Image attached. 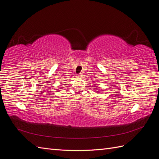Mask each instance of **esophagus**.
<instances>
[{
    "label": "esophagus",
    "instance_id": "34e87169",
    "mask_svg": "<svg viewBox=\"0 0 159 159\" xmlns=\"http://www.w3.org/2000/svg\"><path fill=\"white\" fill-rule=\"evenodd\" d=\"M82 76H83V74H77V75H76V77H78V78H81V77H82Z\"/></svg>",
    "mask_w": 159,
    "mask_h": 159
}]
</instances>
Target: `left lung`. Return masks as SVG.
<instances>
[{"instance_id":"1","label":"left lung","mask_w":159,"mask_h":159,"mask_svg":"<svg viewBox=\"0 0 159 159\" xmlns=\"http://www.w3.org/2000/svg\"><path fill=\"white\" fill-rule=\"evenodd\" d=\"M94 87H96V86H94ZM96 87H97V86H96ZM94 89H95V88H94ZM96 91H97V90H98V89H96ZM97 93H98V92H97Z\"/></svg>"}]
</instances>
